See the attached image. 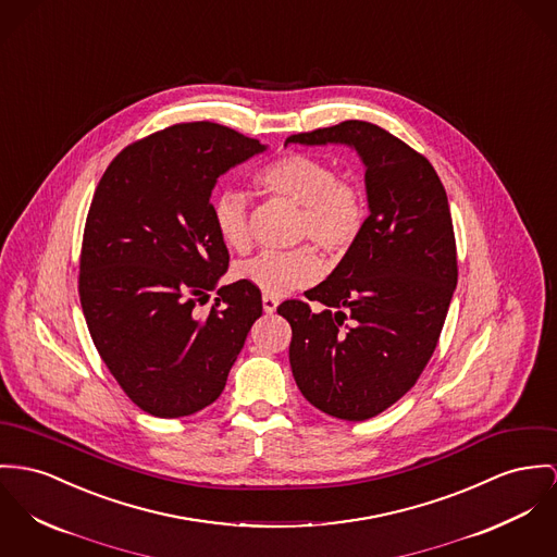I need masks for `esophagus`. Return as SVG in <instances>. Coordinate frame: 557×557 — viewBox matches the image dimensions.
Segmentation results:
<instances>
[{
  "instance_id": "34e87169",
  "label": "esophagus",
  "mask_w": 557,
  "mask_h": 557,
  "mask_svg": "<svg viewBox=\"0 0 557 557\" xmlns=\"http://www.w3.org/2000/svg\"><path fill=\"white\" fill-rule=\"evenodd\" d=\"M277 302H280V300L275 299V297L262 295V309H264L267 313H273V311L277 309Z\"/></svg>"
}]
</instances>
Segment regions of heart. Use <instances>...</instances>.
Here are the masks:
<instances>
[{
  "label": "heart",
  "mask_w": 557,
  "mask_h": 557,
  "mask_svg": "<svg viewBox=\"0 0 557 557\" xmlns=\"http://www.w3.org/2000/svg\"><path fill=\"white\" fill-rule=\"evenodd\" d=\"M260 195L299 208L297 242H313L329 257H342L360 237L367 220L362 190L342 180L335 168L311 154H284L255 173ZM212 222L220 242L233 252L252 248L248 199L239 190H224L212 203ZM322 262L311 246L290 252H262L242 262L235 275L264 295L282 297L313 284Z\"/></svg>",
  "instance_id": "1"
}]
</instances>
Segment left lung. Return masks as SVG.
I'll return each instance as SVG.
<instances>
[{
  "label": "left lung",
  "instance_id": "obj_1",
  "mask_svg": "<svg viewBox=\"0 0 557 557\" xmlns=\"http://www.w3.org/2000/svg\"><path fill=\"white\" fill-rule=\"evenodd\" d=\"M295 144H347L367 172L371 214L358 242L306 300L277 307L293 329L290 367L320 411L362 422L403 398L429 364L458 284L445 188L429 159L385 128L345 121L290 135Z\"/></svg>",
  "mask_w": 557,
  "mask_h": 557
}]
</instances>
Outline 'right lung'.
Returning <instances> with one entry per match:
<instances>
[{"label":"right lung","instance_id":"obj_1","mask_svg":"<svg viewBox=\"0 0 557 557\" xmlns=\"http://www.w3.org/2000/svg\"><path fill=\"white\" fill-rule=\"evenodd\" d=\"M264 146L218 123H180L123 148L86 215L78 295L92 343L154 418L212 405L262 313L260 290H218L228 250L212 222L215 180Z\"/></svg>","mask_w":557,"mask_h":557}]
</instances>
